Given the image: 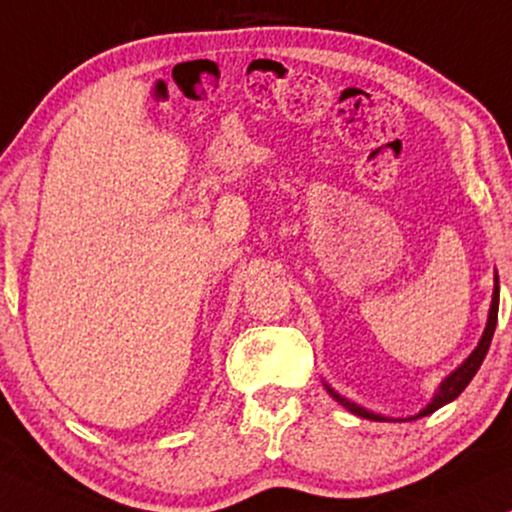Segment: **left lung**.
<instances>
[{
	"mask_svg": "<svg viewBox=\"0 0 512 512\" xmlns=\"http://www.w3.org/2000/svg\"><path fill=\"white\" fill-rule=\"evenodd\" d=\"M496 319H499V284L494 286V298H492V310H489V319H487V328H485V333H482V340H480V345L475 347V352L468 356V359L461 363V366L454 370V373L450 375V377H445V382L440 384V389H438V394H436V398H433V401L426 405V408L419 412V417H424V415H431V412H436L438 408H443L445 403H450V401H454V398H457L461 391H464L466 387H468V382L473 380V375L478 373V368L482 366V361H485V356H487V349H489V345H492V335H494V328H496ZM331 391V389H328ZM333 394V398H338V401L345 405L347 410H352L354 415H359V417H366V419H375V422H382L384 417H380V415H373V412H368V410H363V408H359V405H354V403H349V401H345V398H340L338 394H335V391H331Z\"/></svg>",
	"mask_w": 512,
	"mask_h": 512,
	"instance_id": "obj_1",
	"label": "left lung"
}]
</instances>
